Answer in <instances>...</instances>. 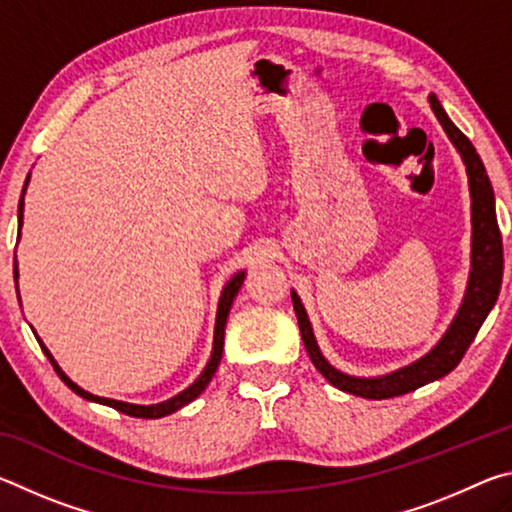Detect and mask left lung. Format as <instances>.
<instances>
[{
  "label": "left lung",
  "mask_w": 512,
  "mask_h": 512,
  "mask_svg": "<svg viewBox=\"0 0 512 512\" xmlns=\"http://www.w3.org/2000/svg\"><path fill=\"white\" fill-rule=\"evenodd\" d=\"M429 103L436 119L447 133L449 142L461 155L467 173V187H470V210H472V250H470V275H467V287L461 307L449 323L447 332L440 336V341L424 354L404 368L377 377H357L348 375L325 359L320 352L318 341L314 336V327L309 323L307 309L296 291L291 289L293 309H296L298 325L302 341L309 352V359L316 370L323 375L329 384L339 388L343 393L366 397V400H386V397H397L411 393L415 388L431 384L440 377L452 372L461 363L463 354L470 348L476 332H479L483 320L495 307L501 289V275H504V248H501V235L497 225L495 210V192H492L490 178L485 173L479 153L472 142L458 131L454 121L447 117L445 108L440 106L436 94H429Z\"/></svg>",
  "instance_id": "obj_1"
}]
</instances>
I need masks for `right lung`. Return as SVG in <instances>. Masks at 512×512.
<instances>
[{
  "mask_svg": "<svg viewBox=\"0 0 512 512\" xmlns=\"http://www.w3.org/2000/svg\"><path fill=\"white\" fill-rule=\"evenodd\" d=\"M29 176H31V173H29ZM27 185H29V178H27V183H24L22 198H20V205H17V225H20V228H22V223H24V194H27ZM13 273H15V282H17V277H20V273H17V259H15V271H13ZM244 277H246V271H237L235 275L230 277L228 282H225V287H223V291H221L219 307H216V323H214V343H212V354H210V361L205 363L203 372L194 379V384H189V386L185 388V391H180L178 395H173V397H169V400H164V402H160V404H131V402L110 400V397H99V395H92V393H88V391H83V388H81L79 384H74V381L65 375L63 368H60L58 363H56L54 354H51V352L47 350V345L40 341V336H38L36 332H33V334H36V339H38V343H40L42 352L47 354V359L51 361V366H54V370L58 372V377L63 379L65 384H67L69 388H72V391H74L76 395H81L83 400L112 406V409H117V411H121V413L133 415V418H164V415L176 413L178 409H183V406H187L189 402H194L196 397L205 391L207 384H210V381H212L214 372H216V368H219L221 357H223L225 323H228L230 307H232V302H235V298H237V293H239V289H241V284H244ZM17 300H20V289H17Z\"/></svg>",
  "mask_w": 512,
  "mask_h": 512,
  "instance_id": "1",
  "label": "right lung"
}]
</instances>
